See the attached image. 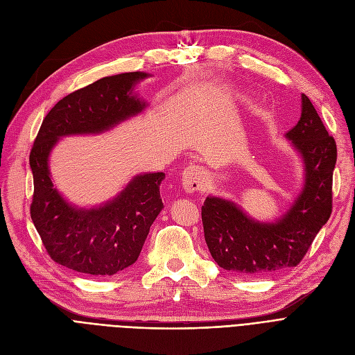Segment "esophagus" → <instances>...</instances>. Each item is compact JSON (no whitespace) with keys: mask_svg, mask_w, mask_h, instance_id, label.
<instances>
[{"mask_svg":"<svg viewBox=\"0 0 355 355\" xmlns=\"http://www.w3.org/2000/svg\"><path fill=\"white\" fill-rule=\"evenodd\" d=\"M204 182H206V173L202 168L197 164H190L184 168L181 174V184L184 190L187 193H194L202 189Z\"/></svg>","mask_w":355,"mask_h":355,"instance_id":"34e87169","label":"esophagus"}]
</instances>
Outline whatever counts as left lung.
<instances>
[{
    "label": "left lung",
    "mask_w": 355,
    "mask_h": 355,
    "mask_svg": "<svg viewBox=\"0 0 355 355\" xmlns=\"http://www.w3.org/2000/svg\"><path fill=\"white\" fill-rule=\"evenodd\" d=\"M305 164V185L288 213L276 223H259L234 202L207 197L201 207L204 239L217 265L243 276L295 268L332 211V174L337 144L318 112L302 95L300 122L286 134Z\"/></svg>",
    "instance_id": "obj_1"
}]
</instances>
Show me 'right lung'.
<instances>
[{
	"label": "right lung",
	"instance_id": "add662e5",
	"mask_svg": "<svg viewBox=\"0 0 355 355\" xmlns=\"http://www.w3.org/2000/svg\"><path fill=\"white\" fill-rule=\"evenodd\" d=\"M146 76L142 71L121 73L70 93L51 107L31 146L30 216L49 256L71 270L110 276L137 262L164 206L159 184L165 174L137 175L105 206L79 210L53 187L47 165L50 151L60 137L103 132L139 114L145 103L132 96V87Z\"/></svg>",
	"mask_w": 355,
	"mask_h": 355
}]
</instances>
